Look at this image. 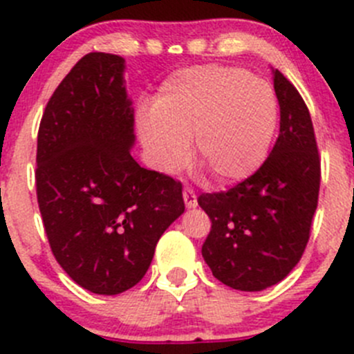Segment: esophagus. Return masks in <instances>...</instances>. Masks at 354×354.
<instances>
[{
    "instance_id": "esophagus-1",
    "label": "esophagus",
    "mask_w": 354,
    "mask_h": 354,
    "mask_svg": "<svg viewBox=\"0 0 354 354\" xmlns=\"http://www.w3.org/2000/svg\"><path fill=\"white\" fill-rule=\"evenodd\" d=\"M183 198H184V203H186L187 208H194L198 205L196 193H194V191L191 189V187H184Z\"/></svg>"
}]
</instances>
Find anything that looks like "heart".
Segmentation results:
<instances>
[{
	"label": "heart",
	"instance_id": "heart-1",
	"mask_svg": "<svg viewBox=\"0 0 354 354\" xmlns=\"http://www.w3.org/2000/svg\"><path fill=\"white\" fill-rule=\"evenodd\" d=\"M278 121V100L266 80L241 67L196 66L174 73L158 90L153 111L139 116L151 161L177 171L189 156L221 183L254 174L268 154Z\"/></svg>",
	"mask_w": 354,
	"mask_h": 354
}]
</instances>
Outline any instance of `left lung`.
<instances>
[{"instance_id": "obj_1", "label": "left lung", "mask_w": 354, "mask_h": 354, "mask_svg": "<svg viewBox=\"0 0 354 354\" xmlns=\"http://www.w3.org/2000/svg\"><path fill=\"white\" fill-rule=\"evenodd\" d=\"M272 74L280 104L272 151L248 179L198 198L212 221L201 254L215 278L234 290L280 283L304 254L318 207L322 167L311 114L283 74Z\"/></svg>"}]
</instances>
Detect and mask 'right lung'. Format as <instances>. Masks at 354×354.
Here are the masks:
<instances>
[{
	"label": "right lung",
	"mask_w": 354,
	"mask_h": 354,
	"mask_svg": "<svg viewBox=\"0 0 354 354\" xmlns=\"http://www.w3.org/2000/svg\"><path fill=\"white\" fill-rule=\"evenodd\" d=\"M124 60L86 53L43 113L36 194L53 257L80 287L116 295L146 274L158 240L184 212L183 184L130 154Z\"/></svg>",
	"instance_id": "right-lung-1"
}]
</instances>
